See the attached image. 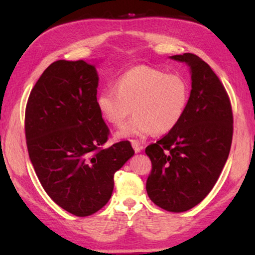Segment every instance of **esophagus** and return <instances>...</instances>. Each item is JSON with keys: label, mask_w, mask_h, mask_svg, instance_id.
<instances>
[{"label": "esophagus", "mask_w": 255, "mask_h": 255, "mask_svg": "<svg viewBox=\"0 0 255 255\" xmlns=\"http://www.w3.org/2000/svg\"><path fill=\"white\" fill-rule=\"evenodd\" d=\"M131 146H132V148L135 149L136 153H139L140 150L143 149V146H141L139 143H138L137 140H131Z\"/></svg>", "instance_id": "34e87169"}]
</instances>
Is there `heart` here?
Returning <instances> with one entry per match:
<instances>
[{
  "mask_svg": "<svg viewBox=\"0 0 255 255\" xmlns=\"http://www.w3.org/2000/svg\"><path fill=\"white\" fill-rule=\"evenodd\" d=\"M190 100L188 81L179 74L148 66L129 70L116 82V88L98 93L97 107L102 118L115 127L123 125L117 137H145L165 133L178 126Z\"/></svg>",
  "mask_w": 255,
  "mask_h": 255,
  "instance_id": "b5f03b06",
  "label": "heart"
}]
</instances>
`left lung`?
Wrapping results in <instances>:
<instances>
[{"label":"left lung","mask_w":255,"mask_h":255,"mask_svg":"<svg viewBox=\"0 0 255 255\" xmlns=\"http://www.w3.org/2000/svg\"><path fill=\"white\" fill-rule=\"evenodd\" d=\"M171 58L191 68L192 89L178 126L145 149L153 165L146 190L162 209L182 213L204 200L221 175L231 150L233 111L226 89L205 60L190 53Z\"/></svg>","instance_id":"left-lung-1"}]
</instances>
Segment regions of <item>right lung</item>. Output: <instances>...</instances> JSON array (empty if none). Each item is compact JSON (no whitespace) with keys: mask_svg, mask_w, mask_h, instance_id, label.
I'll use <instances>...</instances> for the list:
<instances>
[{"mask_svg":"<svg viewBox=\"0 0 255 255\" xmlns=\"http://www.w3.org/2000/svg\"><path fill=\"white\" fill-rule=\"evenodd\" d=\"M98 85L92 64L60 59L42 73L25 106L34 172L54 202L77 217L106 206L115 173L135 154L128 140L103 147L110 130L97 107Z\"/></svg>","mask_w":255,"mask_h":255,"instance_id":"add662e5","label":"right lung"}]
</instances>
